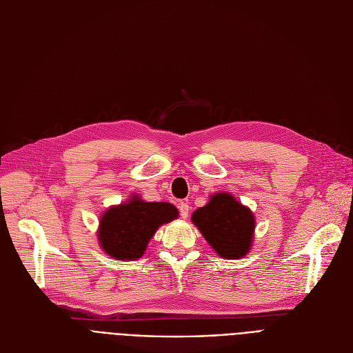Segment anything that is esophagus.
<instances>
[{"label":"esophagus","mask_w":353,"mask_h":353,"mask_svg":"<svg viewBox=\"0 0 353 353\" xmlns=\"http://www.w3.org/2000/svg\"><path fill=\"white\" fill-rule=\"evenodd\" d=\"M179 212H180V216L183 217V219H188L189 217V205L188 203H184V201H180L179 203Z\"/></svg>","instance_id":"esophagus-1"}]
</instances>
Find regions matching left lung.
<instances>
[{
    "instance_id": "1",
    "label": "left lung",
    "mask_w": 353,
    "mask_h": 353,
    "mask_svg": "<svg viewBox=\"0 0 353 353\" xmlns=\"http://www.w3.org/2000/svg\"><path fill=\"white\" fill-rule=\"evenodd\" d=\"M193 225L223 259H242L252 246L256 229L253 212L228 192H217L192 214Z\"/></svg>"
}]
</instances>
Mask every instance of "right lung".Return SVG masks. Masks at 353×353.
<instances>
[{
    "mask_svg": "<svg viewBox=\"0 0 353 353\" xmlns=\"http://www.w3.org/2000/svg\"><path fill=\"white\" fill-rule=\"evenodd\" d=\"M179 217L167 201H145L139 194L117 206H110L100 217L97 239L105 254L117 261L140 259L157 229Z\"/></svg>",
    "mask_w": 353,
    "mask_h": 353,
    "instance_id": "1",
    "label": "right lung"
}]
</instances>
